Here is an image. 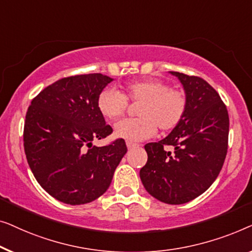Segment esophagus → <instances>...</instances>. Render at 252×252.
Returning a JSON list of instances; mask_svg holds the SVG:
<instances>
[{
	"mask_svg": "<svg viewBox=\"0 0 252 252\" xmlns=\"http://www.w3.org/2000/svg\"><path fill=\"white\" fill-rule=\"evenodd\" d=\"M137 146H138L137 144H134V143H131V141H126V147H127V150H132V148L137 147Z\"/></svg>",
	"mask_w": 252,
	"mask_h": 252,
	"instance_id": "esophagus-1",
	"label": "esophagus"
}]
</instances>
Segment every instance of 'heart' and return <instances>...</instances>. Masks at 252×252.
<instances>
[{
    "label": "heart",
    "instance_id": "b5f03b06",
    "mask_svg": "<svg viewBox=\"0 0 252 252\" xmlns=\"http://www.w3.org/2000/svg\"><path fill=\"white\" fill-rule=\"evenodd\" d=\"M140 101L139 118L126 119L115 126V134L129 141L148 139L162 131L172 130L182 122L187 109V99L182 91L171 89L168 83L157 79L130 81L125 84V94L106 88L98 95L97 107L105 119L118 120L125 114L127 100Z\"/></svg>",
    "mask_w": 252,
    "mask_h": 252
}]
</instances>
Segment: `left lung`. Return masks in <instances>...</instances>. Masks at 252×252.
I'll list each match as a JSON object with an SVG mask.
<instances>
[{
  "label": "left lung",
  "instance_id": "8db88e82",
  "mask_svg": "<svg viewBox=\"0 0 252 252\" xmlns=\"http://www.w3.org/2000/svg\"><path fill=\"white\" fill-rule=\"evenodd\" d=\"M183 84L185 116L158 143L145 145L147 163L140 169L145 189L158 201L183 204L204 193L224 164L228 144L227 108L207 81L170 72ZM170 146L172 151H166Z\"/></svg>",
  "mask_w": 252,
  "mask_h": 252
}]
</instances>
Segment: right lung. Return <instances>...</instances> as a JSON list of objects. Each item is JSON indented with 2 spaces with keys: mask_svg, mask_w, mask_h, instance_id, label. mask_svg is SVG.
Segmentation results:
<instances>
[{
  "mask_svg": "<svg viewBox=\"0 0 252 252\" xmlns=\"http://www.w3.org/2000/svg\"><path fill=\"white\" fill-rule=\"evenodd\" d=\"M112 81L100 73L63 77L28 107L27 162L45 192L63 203L86 204L102 195L127 151L123 139L102 147L92 144L113 131L97 107L99 94Z\"/></svg>",
  "mask_w": 252,
  "mask_h": 252,
  "instance_id": "right-lung-1",
  "label": "right lung"
}]
</instances>
